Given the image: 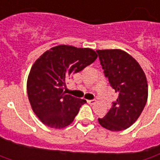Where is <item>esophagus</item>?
I'll return each mask as SVG.
<instances>
[{
  "mask_svg": "<svg viewBox=\"0 0 160 160\" xmlns=\"http://www.w3.org/2000/svg\"><path fill=\"white\" fill-rule=\"evenodd\" d=\"M87 102H88V103H89V104H94V103H96L97 100L96 99H92V100H88Z\"/></svg>",
  "mask_w": 160,
  "mask_h": 160,
  "instance_id": "34e87169",
  "label": "esophagus"
}]
</instances>
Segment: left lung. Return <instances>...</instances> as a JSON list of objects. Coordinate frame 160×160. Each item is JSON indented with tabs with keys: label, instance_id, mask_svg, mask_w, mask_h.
Segmentation results:
<instances>
[{
	"label": "left lung",
	"instance_id": "8db88e82",
	"mask_svg": "<svg viewBox=\"0 0 160 160\" xmlns=\"http://www.w3.org/2000/svg\"><path fill=\"white\" fill-rule=\"evenodd\" d=\"M104 76L118 93V98L102 118V128L111 131L127 129L139 118L148 98L146 76L140 64L120 49L97 50Z\"/></svg>",
	"mask_w": 160,
	"mask_h": 160
}]
</instances>
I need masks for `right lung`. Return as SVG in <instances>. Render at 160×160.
Listing matches in <instances>:
<instances>
[{"mask_svg":"<svg viewBox=\"0 0 160 160\" xmlns=\"http://www.w3.org/2000/svg\"><path fill=\"white\" fill-rule=\"evenodd\" d=\"M97 58L91 48L59 45L42 54L33 63L27 80V95L33 112L52 128L69 126L86 102L66 95L65 81Z\"/></svg>","mask_w":160,"mask_h":160,"instance_id":"add662e5","label":"right lung"}]
</instances>
